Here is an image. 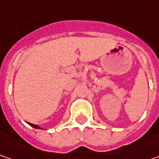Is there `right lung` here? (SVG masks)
I'll list each match as a JSON object with an SVG mask.
<instances>
[{
    "label": "right lung",
    "instance_id": "right-lung-1",
    "mask_svg": "<svg viewBox=\"0 0 159 159\" xmlns=\"http://www.w3.org/2000/svg\"><path fill=\"white\" fill-rule=\"evenodd\" d=\"M29 125H31V126H33V127H34V128H37V129H41L39 125H34V124H31V123H29Z\"/></svg>",
    "mask_w": 159,
    "mask_h": 159
}]
</instances>
